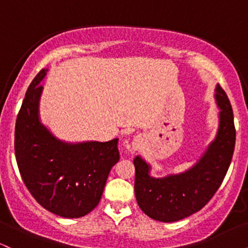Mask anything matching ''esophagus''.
I'll return each mask as SVG.
<instances>
[{
  "label": "esophagus",
  "instance_id": "esophagus-1",
  "mask_svg": "<svg viewBox=\"0 0 248 248\" xmlns=\"http://www.w3.org/2000/svg\"><path fill=\"white\" fill-rule=\"evenodd\" d=\"M141 144H142V139L140 136H138V138H135L132 142V147H133V150H139L141 148Z\"/></svg>",
  "mask_w": 248,
  "mask_h": 248
}]
</instances>
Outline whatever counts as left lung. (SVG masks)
I'll use <instances>...</instances> for the list:
<instances>
[{"mask_svg":"<svg viewBox=\"0 0 248 248\" xmlns=\"http://www.w3.org/2000/svg\"><path fill=\"white\" fill-rule=\"evenodd\" d=\"M216 100L220 108L217 136L191 169L154 178L149 164L140 156L134 158L135 197L150 218L171 223L189 217L203 209L223 183L234 152L235 127L231 102L220 85L216 87Z\"/></svg>","mask_w":248,"mask_h":248,"instance_id":"8db88e82","label":"left lung"}]
</instances>
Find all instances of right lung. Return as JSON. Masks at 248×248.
Returning a JSON list of instances; mask_svg holds the SVG:
<instances>
[{
	"label": "right lung",
	"instance_id": "right-lung-1",
	"mask_svg": "<svg viewBox=\"0 0 248 248\" xmlns=\"http://www.w3.org/2000/svg\"><path fill=\"white\" fill-rule=\"evenodd\" d=\"M41 70L28 87L16 119L15 156L19 173L44 209L65 218L87 215L100 202L108 173L120 158L119 139L65 143L39 121Z\"/></svg>",
	"mask_w": 248,
	"mask_h": 248
}]
</instances>
